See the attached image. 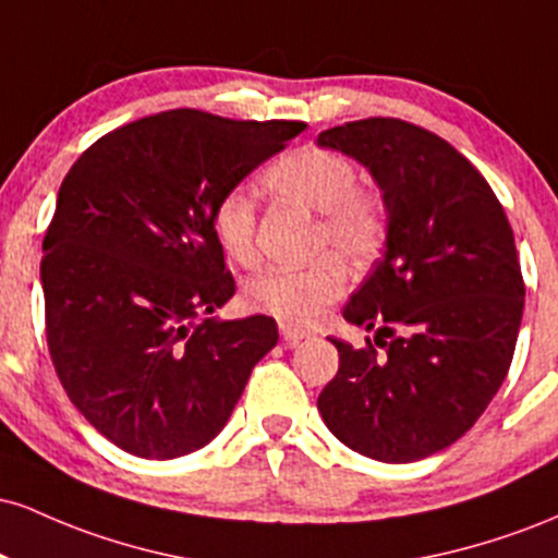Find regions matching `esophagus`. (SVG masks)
Instances as JSON below:
<instances>
[{
    "label": "esophagus",
    "mask_w": 558,
    "mask_h": 558,
    "mask_svg": "<svg viewBox=\"0 0 558 558\" xmlns=\"http://www.w3.org/2000/svg\"><path fill=\"white\" fill-rule=\"evenodd\" d=\"M310 336H312L310 330L296 328V325H280V338H283L286 345H296L299 341H304V338Z\"/></svg>",
    "instance_id": "esophagus-1"
}]
</instances>
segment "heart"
Returning <instances> with one entry per match:
<instances>
[{"label": "heart", "mask_w": 558, "mask_h": 558, "mask_svg": "<svg viewBox=\"0 0 558 558\" xmlns=\"http://www.w3.org/2000/svg\"><path fill=\"white\" fill-rule=\"evenodd\" d=\"M267 189L319 215L317 248H338L345 257L367 259L388 233L386 204L377 191L364 189L354 162L319 146H301L278 157L262 175ZM213 230L230 259H257V204L243 189H228L213 207ZM349 272L343 262L325 254L306 267H275L246 283V304L259 315L283 323H315L343 296Z\"/></svg>", "instance_id": "1"}]
</instances>
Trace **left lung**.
<instances>
[{"instance_id":"left-lung-1","label":"left lung","mask_w":558,"mask_h":558,"mask_svg":"<svg viewBox=\"0 0 558 558\" xmlns=\"http://www.w3.org/2000/svg\"><path fill=\"white\" fill-rule=\"evenodd\" d=\"M317 144L373 172L388 213L383 259L343 306L387 351L330 338L338 373L317 409L364 457L417 462L462 438L509 373L524 310L514 233L475 165L425 128L367 118Z\"/></svg>"}]
</instances>
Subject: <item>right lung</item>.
<instances>
[{
    "mask_svg": "<svg viewBox=\"0 0 558 558\" xmlns=\"http://www.w3.org/2000/svg\"><path fill=\"white\" fill-rule=\"evenodd\" d=\"M304 128L159 112L62 181L41 259L49 354L75 409L133 457L207 446L278 343L272 317H207L235 293L213 207Z\"/></svg>",
    "mask_w": 558,
    "mask_h": 558,
    "instance_id": "right-lung-1",
    "label": "right lung"
}]
</instances>
